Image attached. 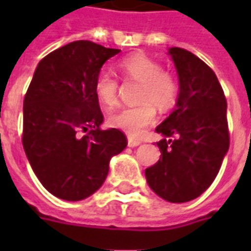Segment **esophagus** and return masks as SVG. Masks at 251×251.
I'll list each match as a JSON object with an SVG mask.
<instances>
[{
    "label": "esophagus",
    "instance_id": "esophagus-1",
    "mask_svg": "<svg viewBox=\"0 0 251 251\" xmlns=\"http://www.w3.org/2000/svg\"><path fill=\"white\" fill-rule=\"evenodd\" d=\"M138 145H141L140 140H135V138H132V137H128V147L135 148V147H138Z\"/></svg>",
    "mask_w": 251,
    "mask_h": 251
}]
</instances>
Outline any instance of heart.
Wrapping results in <instances>:
<instances>
[{"label":"heart","mask_w":251,"mask_h":251,"mask_svg":"<svg viewBox=\"0 0 251 251\" xmlns=\"http://www.w3.org/2000/svg\"><path fill=\"white\" fill-rule=\"evenodd\" d=\"M121 76L127 81L141 83L137 106L123 107L109 116V124L126 131L131 137H138L156 119V107L160 111L172 109L178 98L177 78L162 70L156 60L142 53L132 54L117 64ZM93 91L103 107L111 109L117 103L119 81L107 71H100L93 82Z\"/></svg>","instance_id":"1"}]
</instances>
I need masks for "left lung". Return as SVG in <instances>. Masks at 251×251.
Listing matches in <instances>:
<instances>
[{
  "label": "left lung",
  "instance_id": "1",
  "mask_svg": "<svg viewBox=\"0 0 251 251\" xmlns=\"http://www.w3.org/2000/svg\"><path fill=\"white\" fill-rule=\"evenodd\" d=\"M180 82L176 109L156 127L160 159L145 169L150 187L169 202L201 196L217 177L229 150L226 98L215 73L180 47L169 50Z\"/></svg>",
  "mask_w": 251,
  "mask_h": 251
}]
</instances>
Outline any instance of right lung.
<instances>
[{"label":"right lung","mask_w":251,"mask_h":251,"mask_svg":"<svg viewBox=\"0 0 251 251\" xmlns=\"http://www.w3.org/2000/svg\"><path fill=\"white\" fill-rule=\"evenodd\" d=\"M119 49L76 40L39 63L24 99L22 144L34 175L53 196L79 201L104 183L111 156L127 147L103 121L93 82Z\"/></svg>","instance_id":"obj_1"}]
</instances>
